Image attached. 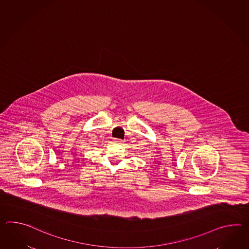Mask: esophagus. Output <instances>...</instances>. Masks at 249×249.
Listing matches in <instances>:
<instances>
[{
	"label": "esophagus",
	"mask_w": 249,
	"mask_h": 249,
	"mask_svg": "<svg viewBox=\"0 0 249 249\" xmlns=\"http://www.w3.org/2000/svg\"><path fill=\"white\" fill-rule=\"evenodd\" d=\"M113 141H114V143H117V144H121V143H122V139H120V138H114Z\"/></svg>",
	"instance_id": "esophagus-1"
}]
</instances>
